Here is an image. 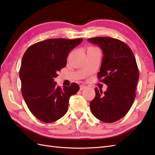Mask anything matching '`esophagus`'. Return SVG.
I'll list each match as a JSON object with an SVG mask.
<instances>
[{
    "mask_svg": "<svg viewBox=\"0 0 155 155\" xmlns=\"http://www.w3.org/2000/svg\"><path fill=\"white\" fill-rule=\"evenodd\" d=\"M86 88V86L84 85H81L80 86V91H82V90H84Z\"/></svg>",
    "mask_w": 155,
    "mask_h": 155,
    "instance_id": "esophagus-1",
    "label": "esophagus"
}]
</instances>
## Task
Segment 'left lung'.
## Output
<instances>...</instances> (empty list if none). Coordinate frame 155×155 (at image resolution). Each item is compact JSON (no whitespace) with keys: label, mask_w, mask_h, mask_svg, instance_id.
I'll list each match as a JSON object with an SVG mask.
<instances>
[{"label":"left lung","mask_w":155,"mask_h":155,"mask_svg":"<svg viewBox=\"0 0 155 155\" xmlns=\"http://www.w3.org/2000/svg\"><path fill=\"white\" fill-rule=\"evenodd\" d=\"M103 51L98 78H102L106 92L95 88L96 96L90 103L92 114L99 120L113 123L124 117L135 98L139 73L135 57L129 47L119 39L109 37L88 39Z\"/></svg>","instance_id":"left-lung-1"}]
</instances>
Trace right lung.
<instances>
[{
	"label": "right lung",
	"instance_id": "obj_1",
	"mask_svg": "<svg viewBox=\"0 0 155 155\" xmlns=\"http://www.w3.org/2000/svg\"><path fill=\"white\" fill-rule=\"evenodd\" d=\"M82 38L48 39L29 47L21 62V93L29 110L45 123L59 120L67 113L69 98L79 91L77 83L62 89L54 82L57 72L66 66L71 50Z\"/></svg>",
	"mask_w": 155,
	"mask_h": 155
}]
</instances>
